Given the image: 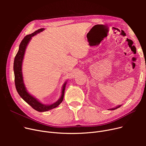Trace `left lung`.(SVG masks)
<instances>
[{
	"label": "left lung",
	"instance_id": "1",
	"mask_svg": "<svg viewBox=\"0 0 146 146\" xmlns=\"http://www.w3.org/2000/svg\"><path fill=\"white\" fill-rule=\"evenodd\" d=\"M121 106L119 105V106H117V107H115V108H112V109H110L111 110H116V109H117V108H119Z\"/></svg>",
	"mask_w": 146,
	"mask_h": 146
}]
</instances>
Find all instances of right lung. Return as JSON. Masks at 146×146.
Masks as SVG:
<instances>
[{"instance_id": "add662e5", "label": "right lung", "mask_w": 146, "mask_h": 146, "mask_svg": "<svg viewBox=\"0 0 146 146\" xmlns=\"http://www.w3.org/2000/svg\"><path fill=\"white\" fill-rule=\"evenodd\" d=\"M43 30H44V28L39 29L37 31H35L34 33H33V34L28 35L24 38V39L22 40L21 42L20 43L19 50L16 56L15 57L14 63H13L15 84V86H16V89L18 93L19 94L20 96L24 99L27 104H28L33 109H34L35 110L38 112H45V111L51 110L53 108H56L57 106H58L61 102H62L63 100V98H64L65 86L66 84V82L64 84L60 98L56 102L50 105H44L41 104V102L38 101L37 99H36L33 96H31L29 94H28V92L26 90L24 82H23V77H22V63L23 58H24L25 49L29 41H30L31 39L32 36H34L38 33L42 32Z\"/></svg>"}]
</instances>
